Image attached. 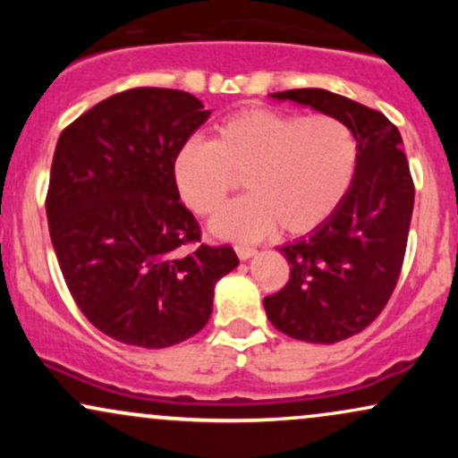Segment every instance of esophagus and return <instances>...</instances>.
Instances as JSON below:
<instances>
[{
    "label": "esophagus",
    "mask_w": 458,
    "mask_h": 458,
    "mask_svg": "<svg viewBox=\"0 0 458 458\" xmlns=\"http://www.w3.org/2000/svg\"><path fill=\"white\" fill-rule=\"evenodd\" d=\"M234 251H236V256H239L241 260H247V259H251V256H256V250H254V247L236 245V247H234Z\"/></svg>",
    "instance_id": "esophagus-1"
}]
</instances>
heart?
Segmentation results:
<instances>
[{"mask_svg": "<svg viewBox=\"0 0 458 458\" xmlns=\"http://www.w3.org/2000/svg\"><path fill=\"white\" fill-rule=\"evenodd\" d=\"M357 140L327 114L250 109L215 129L208 141L189 140L172 163L178 196L199 217H211L239 187L250 196L213 222L234 241L262 239L280 225L299 236L323 225L353 185Z\"/></svg>", "mask_w": 458, "mask_h": 458, "instance_id": "1", "label": "heart"}]
</instances>
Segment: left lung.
Wrapping results in <instances>:
<instances>
[{"instance_id":"1","label":"left lung","mask_w":458,"mask_h":458,"mask_svg":"<svg viewBox=\"0 0 458 458\" xmlns=\"http://www.w3.org/2000/svg\"><path fill=\"white\" fill-rule=\"evenodd\" d=\"M353 131V185L331 217L303 239L277 247L291 280L265 297L271 325L295 340L334 344L366 329L396 288L413 213V181L403 138L377 109L340 94L301 88L271 94Z\"/></svg>"}]
</instances>
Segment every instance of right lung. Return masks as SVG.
<instances>
[{
	"label": "right lung",
	"instance_id": "obj_1",
	"mask_svg": "<svg viewBox=\"0 0 458 458\" xmlns=\"http://www.w3.org/2000/svg\"><path fill=\"white\" fill-rule=\"evenodd\" d=\"M193 94L133 88L62 131L47 219L68 291L118 343L165 349L196 335L215 284L239 265L230 245L199 243L172 176L178 148L207 123Z\"/></svg>",
	"mask_w": 458,
	"mask_h": 458
}]
</instances>
